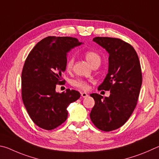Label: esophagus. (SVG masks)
<instances>
[{
	"label": "esophagus",
	"mask_w": 159,
	"mask_h": 159,
	"mask_svg": "<svg viewBox=\"0 0 159 159\" xmlns=\"http://www.w3.org/2000/svg\"><path fill=\"white\" fill-rule=\"evenodd\" d=\"M81 96L83 97V98H86V97L88 96V94L86 92H82L81 93Z\"/></svg>",
	"instance_id": "1"
}]
</instances>
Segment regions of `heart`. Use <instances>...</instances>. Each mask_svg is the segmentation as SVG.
<instances>
[{
	"instance_id": "heart-1",
	"label": "heart",
	"mask_w": 159,
	"mask_h": 159,
	"mask_svg": "<svg viewBox=\"0 0 159 159\" xmlns=\"http://www.w3.org/2000/svg\"><path fill=\"white\" fill-rule=\"evenodd\" d=\"M84 57L87 61L89 63L91 66L95 65L96 63H101V58L100 57L98 54H97L96 52L93 51H87L84 53ZM74 63V58H70L67 61L66 63V68L67 70H70L72 68V66H73ZM74 85L76 87L81 88L82 89H87L88 85L87 83L84 81L81 80H78L74 82Z\"/></svg>"
}]
</instances>
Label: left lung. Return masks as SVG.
<instances>
[{
    "mask_svg": "<svg viewBox=\"0 0 159 159\" xmlns=\"http://www.w3.org/2000/svg\"><path fill=\"white\" fill-rule=\"evenodd\" d=\"M109 54L108 72L98 90L110 91L103 98L91 93L95 105L90 113L93 124L103 131L119 129L134 110L143 82L138 56L130 44L119 38L96 37L93 39Z\"/></svg>",
    "mask_w": 159,
    "mask_h": 159,
    "instance_id": "8db88e82",
    "label": "left lung"
}]
</instances>
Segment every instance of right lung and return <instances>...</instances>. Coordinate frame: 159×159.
Here are the masks:
<instances>
[{"label": "right lung", "mask_w": 159, "mask_h": 159, "mask_svg": "<svg viewBox=\"0 0 159 159\" xmlns=\"http://www.w3.org/2000/svg\"><path fill=\"white\" fill-rule=\"evenodd\" d=\"M83 44L77 38L49 36L33 47L24 63L21 73V96L32 121L47 130L54 129L68 117L67 107L80 98V93L68 89L56 91L63 84L68 53Z\"/></svg>", "instance_id": "add662e5"}]
</instances>
